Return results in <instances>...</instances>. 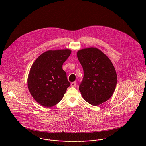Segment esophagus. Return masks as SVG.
Returning a JSON list of instances; mask_svg holds the SVG:
<instances>
[{"label": "esophagus", "instance_id": "1", "mask_svg": "<svg viewBox=\"0 0 146 146\" xmlns=\"http://www.w3.org/2000/svg\"><path fill=\"white\" fill-rule=\"evenodd\" d=\"M76 82H72L71 84V86H72V87L76 86Z\"/></svg>", "mask_w": 146, "mask_h": 146}]
</instances>
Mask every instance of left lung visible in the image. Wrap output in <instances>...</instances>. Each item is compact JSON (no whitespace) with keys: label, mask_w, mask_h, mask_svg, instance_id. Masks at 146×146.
I'll use <instances>...</instances> for the list:
<instances>
[{"label":"left lung","mask_w":146,"mask_h":146,"mask_svg":"<svg viewBox=\"0 0 146 146\" xmlns=\"http://www.w3.org/2000/svg\"><path fill=\"white\" fill-rule=\"evenodd\" d=\"M77 56L83 68L79 90L84 99L93 106L109 100L117 84V74L111 60L101 50L93 47L78 50Z\"/></svg>","instance_id":"8db88e82"}]
</instances>
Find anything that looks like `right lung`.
Wrapping results in <instances>:
<instances>
[{
  "label": "right lung",
  "mask_w": 146,
  "mask_h": 146,
  "mask_svg": "<svg viewBox=\"0 0 146 146\" xmlns=\"http://www.w3.org/2000/svg\"><path fill=\"white\" fill-rule=\"evenodd\" d=\"M71 53L68 49L48 50L32 64L27 78L28 89L34 99L42 106L57 104L70 86L62 65Z\"/></svg>",
  "instance_id": "1"
}]
</instances>
